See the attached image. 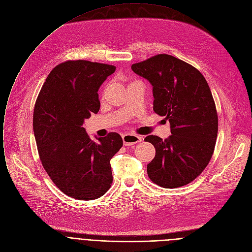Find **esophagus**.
I'll list each match as a JSON object with an SVG mask.
<instances>
[{"instance_id": "34e87169", "label": "esophagus", "mask_w": 252, "mask_h": 252, "mask_svg": "<svg viewBox=\"0 0 252 252\" xmlns=\"http://www.w3.org/2000/svg\"><path fill=\"white\" fill-rule=\"evenodd\" d=\"M122 139H123V143L125 146H131V145L141 142L143 140V137L134 135V134H124L122 136Z\"/></svg>"}]
</instances>
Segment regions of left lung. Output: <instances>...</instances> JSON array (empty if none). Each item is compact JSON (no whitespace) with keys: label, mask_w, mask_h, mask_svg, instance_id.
<instances>
[{"label":"left lung","mask_w":252,"mask_h":252,"mask_svg":"<svg viewBox=\"0 0 252 252\" xmlns=\"http://www.w3.org/2000/svg\"><path fill=\"white\" fill-rule=\"evenodd\" d=\"M153 86V109L171 125L167 139L149 135L156 156L147 165L151 181L178 188L193 181L208 166L218 136V113L210 86L196 68L169 55L132 64Z\"/></svg>","instance_id":"8db88e82"}]
</instances>
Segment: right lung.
<instances>
[{"instance_id":"right-lung-1","label":"right lung","mask_w":252,"mask_h":252,"mask_svg":"<svg viewBox=\"0 0 252 252\" xmlns=\"http://www.w3.org/2000/svg\"><path fill=\"white\" fill-rule=\"evenodd\" d=\"M114 65L68 61L43 83L33 110V133L40 162L55 185L70 197L91 200L111 187L110 160L123 146L118 133L92 141L82 127L100 108L98 89Z\"/></svg>"}]
</instances>
